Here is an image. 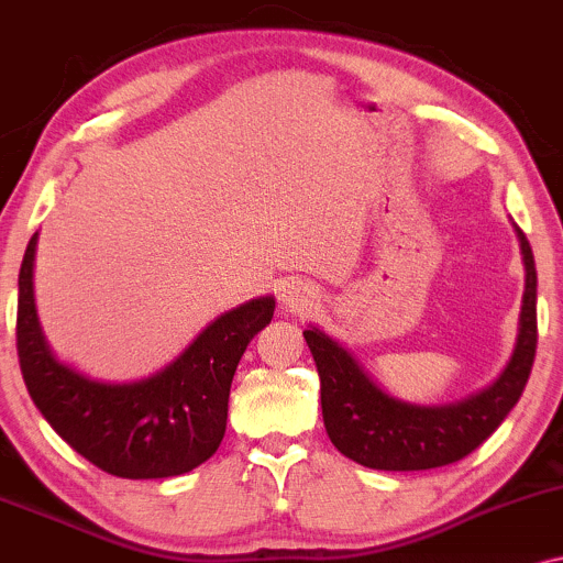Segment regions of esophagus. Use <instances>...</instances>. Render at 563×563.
<instances>
[{
    "instance_id": "esophagus-1",
    "label": "esophagus",
    "mask_w": 563,
    "mask_h": 563,
    "mask_svg": "<svg viewBox=\"0 0 563 563\" xmlns=\"http://www.w3.org/2000/svg\"><path fill=\"white\" fill-rule=\"evenodd\" d=\"M309 301H311V296L309 294H303L301 288H294V290H288L286 294V303L290 309H299V311H303L309 307Z\"/></svg>"
}]
</instances>
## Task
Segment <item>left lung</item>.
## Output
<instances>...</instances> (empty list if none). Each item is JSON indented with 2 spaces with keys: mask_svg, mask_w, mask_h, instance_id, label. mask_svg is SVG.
Returning <instances> with one entry per match:
<instances>
[{
  "mask_svg": "<svg viewBox=\"0 0 563 563\" xmlns=\"http://www.w3.org/2000/svg\"><path fill=\"white\" fill-rule=\"evenodd\" d=\"M519 233L525 254V299L511 362L490 388L449 406L404 404L377 388L346 349L317 328L303 330L320 375L322 419L343 456L369 470L419 472L470 456L519 401L530 380L538 349V273L530 241Z\"/></svg>",
  "mask_w": 563,
  "mask_h": 563,
  "instance_id": "1",
  "label": "left lung"
}]
</instances>
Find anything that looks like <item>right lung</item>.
Wrapping results in <instances>:
<instances>
[{"label": "right lung", "mask_w": 563, "mask_h": 563, "mask_svg": "<svg viewBox=\"0 0 563 563\" xmlns=\"http://www.w3.org/2000/svg\"><path fill=\"white\" fill-rule=\"evenodd\" d=\"M29 241L18 277V358L25 388L54 432L101 472L125 479L186 475L220 449L235 367L249 341L269 324V296L217 317L154 377L131 385L88 380L46 346L33 303Z\"/></svg>", "instance_id": "obj_1"}]
</instances>
